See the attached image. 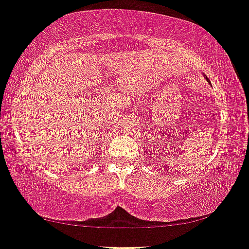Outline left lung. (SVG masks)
<instances>
[{
  "instance_id": "left-lung-1",
  "label": "left lung",
  "mask_w": 249,
  "mask_h": 249,
  "mask_svg": "<svg viewBox=\"0 0 249 249\" xmlns=\"http://www.w3.org/2000/svg\"><path fill=\"white\" fill-rule=\"evenodd\" d=\"M208 81H209V82H210V80H209V79H208Z\"/></svg>"
}]
</instances>
